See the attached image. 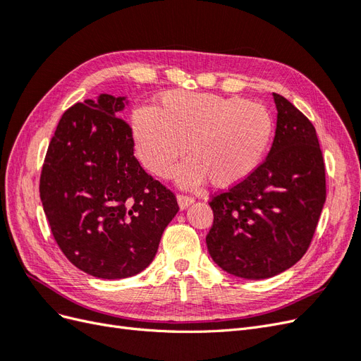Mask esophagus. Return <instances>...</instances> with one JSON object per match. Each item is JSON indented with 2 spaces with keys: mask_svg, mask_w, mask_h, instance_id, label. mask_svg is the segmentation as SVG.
Returning a JSON list of instances; mask_svg holds the SVG:
<instances>
[{
  "mask_svg": "<svg viewBox=\"0 0 361 361\" xmlns=\"http://www.w3.org/2000/svg\"><path fill=\"white\" fill-rule=\"evenodd\" d=\"M178 203L180 206V209H187V207L194 203V199L190 197V195H185V194H178Z\"/></svg>",
  "mask_w": 361,
  "mask_h": 361,
  "instance_id": "obj_1",
  "label": "esophagus"
}]
</instances>
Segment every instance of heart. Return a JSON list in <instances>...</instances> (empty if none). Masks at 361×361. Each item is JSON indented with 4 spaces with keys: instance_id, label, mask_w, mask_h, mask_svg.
Segmentation results:
<instances>
[{
    "instance_id": "1",
    "label": "heart",
    "mask_w": 361,
    "mask_h": 361,
    "mask_svg": "<svg viewBox=\"0 0 361 361\" xmlns=\"http://www.w3.org/2000/svg\"><path fill=\"white\" fill-rule=\"evenodd\" d=\"M137 157L158 178H170L188 146L191 161L180 170L183 187L209 178L227 188L253 174L274 137L265 106L239 96L170 92L159 108L133 111Z\"/></svg>"
}]
</instances>
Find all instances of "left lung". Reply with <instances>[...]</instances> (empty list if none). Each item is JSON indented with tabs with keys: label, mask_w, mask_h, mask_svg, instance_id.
Segmentation results:
<instances>
[{
	"label": "left lung",
	"mask_w": 361,
	"mask_h": 361,
	"mask_svg": "<svg viewBox=\"0 0 361 361\" xmlns=\"http://www.w3.org/2000/svg\"><path fill=\"white\" fill-rule=\"evenodd\" d=\"M276 137L267 159L247 179L212 195L206 245L215 264L260 280L305 255L325 203V166L310 120L274 93Z\"/></svg>",
	"instance_id": "8db88e82"
}]
</instances>
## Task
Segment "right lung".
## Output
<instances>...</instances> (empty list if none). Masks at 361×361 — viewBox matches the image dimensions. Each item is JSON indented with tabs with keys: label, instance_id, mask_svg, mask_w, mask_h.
Instances as JSON below:
<instances>
[{
	"label": "right lung",
	"instance_id": "right-lung-1",
	"mask_svg": "<svg viewBox=\"0 0 361 361\" xmlns=\"http://www.w3.org/2000/svg\"><path fill=\"white\" fill-rule=\"evenodd\" d=\"M125 97L101 94L63 113L40 174V200L57 245L97 279L133 277L154 260L179 211L169 188L141 169L118 111Z\"/></svg>",
	"mask_w": 361,
	"mask_h": 361
}]
</instances>
